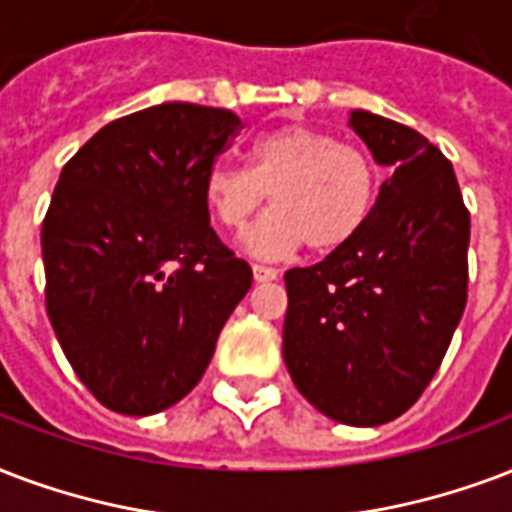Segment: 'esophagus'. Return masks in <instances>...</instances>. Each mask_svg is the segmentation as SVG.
<instances>
[{
    "label": "esophagus",
    "mask_w": 512,
    "mask_h": 512,
    "mask_svg": "<svg viewBox=\"0 0 512 512\" xmlns=\"http://www.w3.org/2000/svg\"><path fill=\"white\" fill-rule=\"evenodd\" d=\"M252 276H255V282H273V279H279V271L276 268H268V265H252Z\"/></svg>",
    "instance_id": "34e87169"
}]
</instances>
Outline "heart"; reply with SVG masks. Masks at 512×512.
<instances>
[{
	"label": "heart",
	"mask_w": 512,
	"mask_h": 512,
	"mask_svg": "<svg viewBox=\"0 0 512 512\" xmlns=\"http://www.w3.org/2000/svg\"><path fill=\"white\" fill-rule=\"evenodd\" d=\"M271 212L244 236L249 252L282 257L308 241L335 252L357 239L376 206L378 169L360 147L308 126L257 139L249 169L217 161L204 174V198L222 228L241 230L268 201Z\"/></svg>",
	"instance_id": "b5f03b06"
}]
</instances>
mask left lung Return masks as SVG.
<instances>
[{"label": "left lung", "mask_w": 512, "mask_h": 512, "mask_svg": "<svg viewBox=\"0 0 512 512\" xmlns=\"http://www.w3.org/2000/svg\"><path fill=\"white\" fill-rule=\"evenodd\" d=\"M349 126L395 171L357 239L284 273V362L317 411L378 427L446 357L467 303L470 212L451 161L419 131L365 109Z\"/></svg>", "instance_id": "8db88e82"}]
</instances>
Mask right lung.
Returning a JSON list of instances; mask_svg holds the SVG:
<instances>
[{
	"label": "right lung",
	"mask_w": 512,
	"mask_h": 512,
	"mask_svg": "<svg viewBox=\"0 0 512 512\" xmlns=\"http://www.w3.org/2000/svg\"><path fill=\"white\" fill-rule=\"evenodd\" d=\"M230 109L169 101L112 120L74 152L42 222L45 306L104 408L179 403L252 287L209 225L204 174L241 131Z\"/></svg>",
	"instance_id": "right-lung-1"
}]
</instances>
